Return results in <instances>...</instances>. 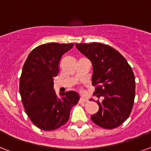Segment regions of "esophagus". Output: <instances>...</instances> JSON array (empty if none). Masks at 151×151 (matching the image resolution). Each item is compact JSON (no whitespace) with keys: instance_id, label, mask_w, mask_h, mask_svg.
I'll return each mask as SVG.
<instances>
[{"instance_id":"esophagus-1","label":"esophagus","mask_w":151,"mask_h":151,"mask_svg":"<svg viewBox=\"0 0 151 151\" xmlns=\"http://www.w3.org/2000/svg\"><path fill=\"white\" fill-rule=\"evenodd\" d=\"M87 98L84 96H81V98H80V102H87Z\"/></svg>"}]
</instances>
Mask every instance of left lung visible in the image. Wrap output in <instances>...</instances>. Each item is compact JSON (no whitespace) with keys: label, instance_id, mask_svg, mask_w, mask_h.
<instances>
[{"label":"left lung","instance_id":"obj_1","mask_svg":"<svg viewBox=\"0 0 151 151\" xmlns=\"http://www.w3.org/2000/svg\"><path fill=\"white\" fill-rule=\"evenodd\" d=\"M93 66V95L102 97L91 121L105 129H114L128 118L135 97V78L127 60L114 48L101 43L75 44ZM91 101H93L91 99Z\"/></svg>","mask_w":151,"mask_h":151}]
</instances>
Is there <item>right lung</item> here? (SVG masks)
<instances>
[{"mask_svg":"<svg viewBox=\"0 0 151 151\" xmlns=\"http://www.w3.org/2000/svg\"><path fill=\"white\" fill-rule=\"evenodd\" d=\"M73 44L48 43L37 47L27 58L20 78V94L25 112L33 124L43 130H54L69 120L71 108L80 95L67 91L57 95L54 78L58 74L62 55Z\"/></svg>","mask_w":151,"mask_h":151,"instance_id":"obj_1","label":"right lung"}]
</instances>
